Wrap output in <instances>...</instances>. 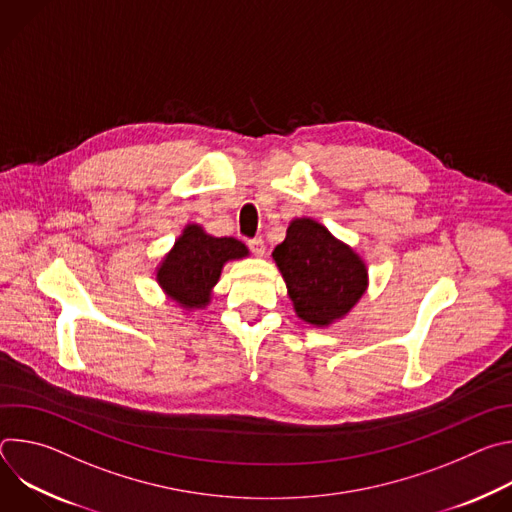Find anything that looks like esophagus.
<instances>
[{"label": "esophagus", "instance_id": "obj_1", "mask_svg": "<svg viewBox=\"0 0 512 512\" xmlns=\"http://www.w3.org/2000/svg\"><path fill=\"white\" fill-rule=\"evenodd\" d=\"M247 245H249V249H251V253H253V255L263 257V253H265V243H263V239H261V237L249 239V241H247Z\"/></svg>", "mask_w": 512, "mask_h": 512}]
</instances>
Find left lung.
Listing matches in <instances>:
<instances>
[{"label": "left lung", "instance_id": "1", "mask_svg": "<svg viewBox=\"0 0 512 512\" xmlns=\"http://www.w3.org/2000/svg\"><path fill=\"white\" fill-rule=\"evenodd\" d=\"M273 259L296 314L314 326L344 318L367 289V265L312 218L291 221Z\"/></svg>", "mask_w": 512, "mask_h": 512}]
</instances>
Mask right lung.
I'll list each match as a JSON object with an SVG mask.
<instances>
[{"label":"right lung","mask_w":512,"mask_h":512,"mask_svg":"<svg viewBox=\"0 0 512 512\" xmlns=\"http://www.w3.org/2000/svg\"><path fill=\"white\" fill-rule=\"evenodd\" d=\"M247 247L233 237H210L198 225H188L174 249L158 267V283L184 308L208 304L210 289L221 277L223 265L247 257Z\"/></svg>","instance_id":"1"}]
</instances>
